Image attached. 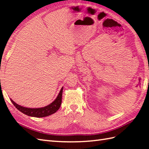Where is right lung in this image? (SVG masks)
Here are the masks:
<instances>
[{
    "instance_id": "add662e5",
    "label": "right lung",
    "mask_w": 149,
    "mask_h": 149,
    "mask_svg": "<svg viewBox=\"0 0 149 149\" xmlns=\"http://www.w3.org/2000/svg\"><path fill=\"white\" fill-rule=\"evenodd\" d=\"M63 90V87L61 88L58 95L57 96L56 99L52 103H50L49 105L45 107H39V108H29V107L22 106L15 102L11 99H10V100L16 108H17V109L25 114V115L33 117H37V118H42V117H45L52 115V114L56 113L59 109L62 102Z\"/></svg>"
}]
</instances>
